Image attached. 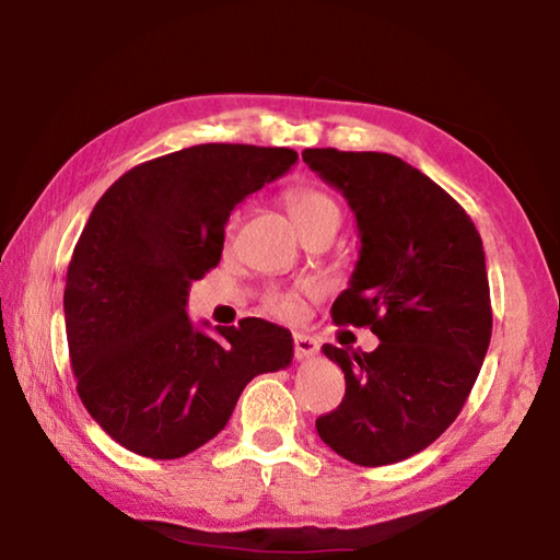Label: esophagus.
Segmentation results:
<instances>
[{
  "mask_svg": "<svg viewBox=\"0 0 560 560\" xmlns=\"http://www.w3.org/2000/svg\"><path fill=\"white\" fill-rule=\"evenodd\" d=\"M318 353V343L311 336L306 334H296L293 336V355H296L299 360H306L311 355Z\"/></svg>",
  "mask_w": 560,
  "mask_h": 560,
  "instance_id": "34e87169",
  "label": "esophagus"
}]
</instances>
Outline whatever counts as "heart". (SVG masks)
I'll use <instances>...</instances> for the list:
<instances>
[{
  "instance_id": "heart-1",
  "label": "heart",
  "mask_w": 560,
  "mask_h": 560,
  "mask_svg": "<svg viewBox=\"0 0 560 560\" xmlns=\"http://www.w3.org/2000/svg\"><path fill=\"white\" fill-rule=\"evenodd\" d=\"M287 205H289V212L299 230L324 214H334V212L338 214V205L334 202V197H328L326 192H320V189H314V187L291 189V192L287 195ZM236 220H240V217L232 214L230 224H226V234H232V230L236 226ZM264 306H267V311L273 316L293 318L299 314V293L269 291L267 299H264Z\"/></svg>"
}]
</instances>
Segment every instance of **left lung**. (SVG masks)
<instances>
[{
  "instance_id": "left-lung-1",
  "label": "left lung",
  "mask_w": 560,
  "mask_h": 560,
  "mask_svg": "<svg viewBox=\"0 0 560 560\" xmlns=\"http://www.w3.org/2000/svg\"><path fill=\"white\" fill-rule=\"evenodd\" d=\"M355 214L360 252L330 308L336 324L371 326L373 353L324 346L346 373L318 438L360 467L402 462L457 420L485 363L491 301L485 246L469 214L420 170L387 153H301Z\"/></svg>"
}]
</instances>
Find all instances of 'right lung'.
Segmentation results:
<instances>
[{
  "label": "right lung",
  "instance_id": "add662e5",
  "mask_svg": "<svg viewBox=\"0 0 560 560\" xmlns=\"http://www.w3.org/2000/svg\"><path fill=\"white\" fill-rule=\"evenodd\" d=\"M296 160L192 145L128 170L93 207L66 273V338L81 402L120 447L185 457L224 430L252 377L291 363L287 328L244 318L210 336L185 306L220 264L234 207Z\"/></svg>",
  "mask_w": 560,
  "mask_h": 560
}]
</instances>
